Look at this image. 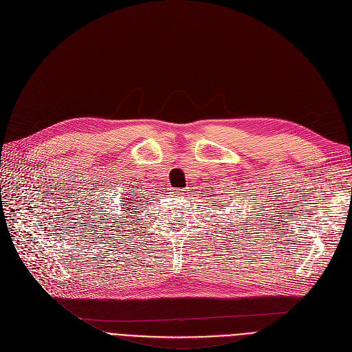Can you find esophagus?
I'll list each match as a JSON object with an SVG mask.
<instances>
[{"label":"esophagus","mask_w":352,"mask_h":352,"mask_svg":"<svg viewBox=\"0 0 352 352\" xmlns=\"http://www.w3.org/2000/svg\"><path fill=\"white\" fill-rule=\"evenodd\" d=\"M174 194H175L177 197H184V195L188 194V190H187V188H184V190H175Z\"/></svg>","instance_id":"esophagus-1"}]
</instances>
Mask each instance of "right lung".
<instances>
[{"instance_id":"obj_1","label":"right lung","mask_w":352,"mask_h":352,"mask_svg":"<svg viewBox=\"0 0 352 352\" xmlns=\"http://www.w3.org/2000/svg\"><path fill=\"white\" fill-rule=\"evenodd\" d=\"M128 195H129L128 198H121V199H120V206H121V207H118V211H117L116 208H109V207H107L105 211L101 210V207L97 208V210H100V212L107 214V215H105V219H109L107 224H113L111 227L120 226L118 228H121V227L129 226V224H131V223H129V219L133 218V214H137V212H138L137 210H141L144 206H146V201H145V199H141V197H135L134 192L128 194ZM138 195H140V194H138ZM117 206H118V204H117ZM111 212H121L122 214H117L119 215V217H117V214H111ZM108 214L110 215L109 217H107ZM104 230H105V227H104Z\"/></svg>"}]
</instances>
